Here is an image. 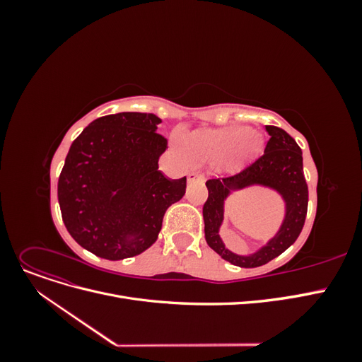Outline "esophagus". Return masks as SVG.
Here are the masks:
<instances>
[{"instance_id":"obj_1","label":"esophagus","mask_w":362,"mask_h":362,"mask_svg":"<svg viewBox=\"0 0 362 362\" xmlns=\"http://www.w3.org/2000/svg\"><path fill=\"white\" fill-rule=\"evenodd\" d=\"M187 180H189V182L201 181V180H204V175H202L201 172H198V170H192V172H189V175H187Z\"/></svg>"}]
</instances>
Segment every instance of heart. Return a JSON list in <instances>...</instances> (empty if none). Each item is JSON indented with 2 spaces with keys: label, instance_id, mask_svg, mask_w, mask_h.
<instances>
[{
  "label": "heart",
  "instance_id": "1",
  "mask_svg": "<svg viewBox=\"0 0 362 362\" xmlns=\"http://www.w3.org/2000/svg\"><path fill=\"white\" fill-rule=\"evenodd\" d=\"M185 145L201 161H217L225 157L228 164L235 166L257 154L261 136L246 128L204 129L185 139Z\"/></svg>",
  "mask_w": 362,
  "mask_h": 362
}]
</instances>
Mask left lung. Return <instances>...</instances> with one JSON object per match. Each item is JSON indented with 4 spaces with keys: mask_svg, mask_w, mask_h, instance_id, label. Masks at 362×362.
Here are the masks:
<instances>
[{
    "mask_svg": "<svg viewBox=\"0 0 362 362\" xmlns=\"http://www.w3.org/2000/svg\"><path fill=\"white\" fill-rule=\"evenodd\" d=\"M266 131L270 139L264 154L233 177L211 178L205 182L208 199L204 204L202 214L206 243L223 259L246 269L264 266L287 250L299 237L308 210V185L303 175L302 149L282 128L266 125ZM250 185L276 189L286 202V217L277 235L267 245L250 256H237L223 245L218 229L223 221L227 196L234 189H243Z\"/></svg>",
    "mask_w": 362,
    "mask_h": 362,
    "instance_id": "left-lung-1",
    "label": "left lung"
}]
</instances>
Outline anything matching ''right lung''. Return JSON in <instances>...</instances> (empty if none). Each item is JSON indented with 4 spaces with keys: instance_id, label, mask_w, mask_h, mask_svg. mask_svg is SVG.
<instances>
[{
    "instance_id": "1",
    "label": "right lung",
    "mask_w": 362,
    "mask_h": 362,
    "mask_svg": "<svg viewBox=\"0 0 362 362\" xmlns=\"http://www.w3.org/2000/svg\"><path fill=\"white\" fill-rule=\"evenodd\" d=\"M161 119L124 112L98 117L76 137L59 178L63 223L76 243L96 257L124 259L156 243L168 208L187 180L158 170L168 140Z\"/></svg>"
}]
</instances>
